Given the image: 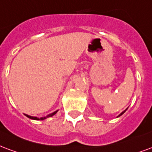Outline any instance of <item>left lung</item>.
Here are the masks:
<instances>
[{
    "mask_svg": "<svg viewBox=\"0 0 152 152\" xmlns=\"http://www.w3.org/2000/svg\"><path fill=\"white\" fill-rule=\"evenodd\" d=\"M126 110H127V109H126ZM126 110H125L124 111H122V113H120V114H119V115H118V117H120V116H121V115H122V114H123V113H124L125 112H126Z\"/></svg>",
    "mask_w": 152,
    "mask_h": 152,
    "instance_id": "obj_1",
    "label": "left lung"
}]
</instances>
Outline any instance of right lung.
Here are the masks:
<instances>
[{"label": "right lung", "mask_w": 152, "mask_h": 152, "mask_svg": "<svg viewBox=\"0 0 152 152\" xmlns=\"http://www.w3.org/2000/svg\"><path fill=\"white\" fill-rule=\"evenodd\" d=\"M57 112H58V110L55 111V112H53L52 113H50V114H48L47 117H43V118H37V117H32V116H30V115H28V114H25V115L27 117V118H29L34 119V120H44V119H46L47 118H49V117H52L53 115H55V114H56Z\"/></svg>", "instance_id": "1"}]
</instances>
